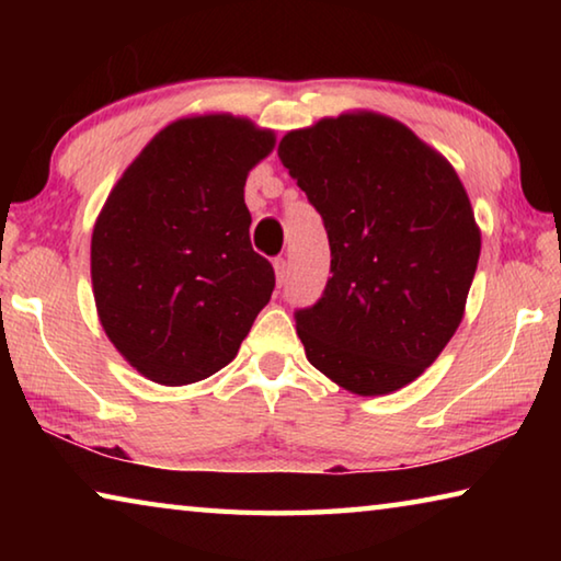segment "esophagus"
Instances as JSON below:
<instances>
[{
  "mask_svg": "<svg viewBox=\"0 0 561 561\" xmlns=\"http://www.w3.org/2000/svg\"><path fill=\"white\" fill-rule=\"evenodd\" d=\"M272 267H274V277H277V284L282 287L284 282H287V274H289V262L284 260V257H277L272 262Z\"/></svg>",
  "mask_w": 561,
  "mask_h": 561,
  "instance_id": "1",
  "label": "esophagus"
}]
</instances>
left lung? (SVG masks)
I'll use <instances>...</instances> for the list:
<instances>
[{
  "mask_svg": "<svg viewBox=\"0 0 561 561\" xmlns=\"http://www.w3.org/2000/svg\"><path fill=\"white\" fill-rule=\"evenodd\" d=\"M277 156L331 247L324 294L297 311L309 364L356 396L393 393L462 321L480 260L470 197L448 158L374 111L289 130Z\"/></svg>",
  "mask_w": 561,
  "mask_h": 561,
  "instance_id": "1",
  "label": "left lung"
}]
</instances>
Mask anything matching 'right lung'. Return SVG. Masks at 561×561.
<instances>
[{
    "label": "right lung",
    "instance_id": "add662e5",
    "mask_svg": "<svg viewBox=\"0 0 561 561\" xmlns=\"http://www.w3.org/2000/svg\"><path fill=\"white\" fill-rule=\"evenodd\" d=\"M277 138L232 113L168 123L123 170L91 234L99 321L118 354L160 386L220 371L274 289L252 250L250 170Z\"/></svg>",
    "mask_w": 561,
    "mask_h": 561
}]
</instances>
